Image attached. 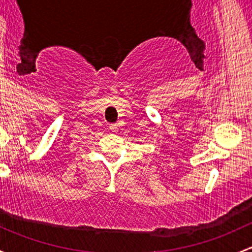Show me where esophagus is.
Listing matches in <instances>:
<instances>
[{"instance_id":"obj_1","label":"esophagus","mask_w":252,"mask_h":252,"mask_svg":"<svg viewBox=\"0 0 252 252\" xmlns=\"http://www.w3.org/2000/svg\"><path fill=\"white\" fill-rule=\"evenodd\" d=\"M108 129H110L112 133H116V131H118V126L117 124H110V126H108Z\"/></svg>"}]
</instances>
